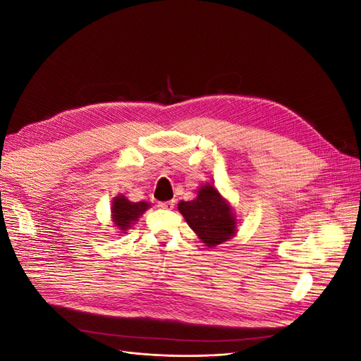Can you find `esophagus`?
I'll return each mask as SVG.
<instances>
[{
  "instance_id": "34e87169",
  "label": "esophagus",
  "mask_w": 361,
  "mask_h": 361,
  "mask_svg": "<svg viewBox=\"0 0 361 361\" xmlns=\"http://www.w3.org/2000/svg\"><path fill=\"white\" fill-rule=\"evenodd\" d=\"M159 207H162V209H173L174 207V200H169V202H159L158 203Z\"/></svg>"
}]
</instances>
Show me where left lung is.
Returning <instances> with one entry per match:
<instances>
[{"label":"left lung","mask_w":361,"mask_h":361,"mask_svg":"<svg viewBox=\"0 0 361 361\" xmlns=\"http://www.w3.org/2000/svg\"><path fill=\"white\" fill-rule=\"evenodd\" d=\"M178 209L207 247H215L235 235V216L231 206L212 185H203L197 197L180 202Z\"/></svg>","instance_id":"obj_1"}]
</instances>
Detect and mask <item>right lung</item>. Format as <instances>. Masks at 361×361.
Instances as JSON below:
<instances>
[{
	"label": "right lung",
	"instance_id": "obj_1",
	"mask_svg": "<svg viewBox=\"0 0 361 361\" xmlns=\"http://www.w3.org/2000/svg\"><path fill=\"white\" fill-rule=\"evenodd\" d=\"M149 207L146 202H129L125 195H118L113 202V220L120 231H126L130 224Z\"/></svg>",
	"mask_w": 361,
	"mask_h": 361
}]
</instances>
